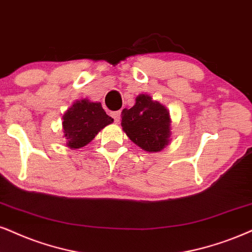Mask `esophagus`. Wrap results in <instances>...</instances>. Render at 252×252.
Segmentation results:
<instances>
[{
    "mask_svg": "<svg viewBox=\"0 0 252 252\" xmlns=\"http://www.w3.org/2000/svg\"><path fill=\"white\" fill-rule=\"evenodd\" d=\"M111 116H113V119L115 120V122H119L120 119H121V111H114V113H111Z\"/></svg>",
    "mask_w": 252,
    "mask_h": 252,
    "instance_id": "34e87169",
    "label": "esophagus"
}]
</instances>
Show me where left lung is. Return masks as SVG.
Listing matches in <instances>:
<instances>
[{
    "instance_id": "obj_1",
    "label": "left lung",
    "mask_w": 252,
    "mask_h": 252,
    "mask_svg": "<svg viewBox=\"0 0 252 252\" xmlns=\"http://www.w3.org/2000/svg\"><path fill=\"white\" fill-rule=\"evenodd\" d=\"M121 126L130 141L146 152H159L171 141V116L164 104L139 94L130 109L121 113Z\"/></svg>"
}]
</instances>
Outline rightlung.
<instances>
[{
	"instance_id": "right-lung-1",
	"label": "right lung",
	"mask_w": 252,
	"mask_h": 252,
	"mask_svg": "<svg viewBox=\"0 0 252 252\" xmlns=\"http://www.w3.org/2000/svg\"><path fill=\"white\" fill-rule=\"evenodd\" d=\"M114 120L108 116L100 102L81 98L73 102L63 115V132L66 146L81 149Z\"/></svg>"
}]
</instances>
